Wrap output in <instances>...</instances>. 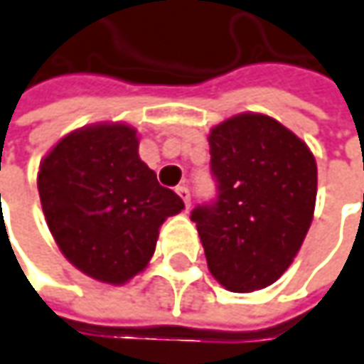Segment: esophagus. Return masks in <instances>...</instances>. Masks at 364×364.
I'll return each instance as SVG.
<instances>
[{
	"mask_svg": "<svg viewBox=\"0 0 364 364\" xmlns=\"http://www.w3.org/2000/svg\"><path fill=\"white\" fill-rule=\"evenodd\" d=\"M175 191H177V195H179V197H181V199H183V203H185V207L189 209V207H191V193H189V189H187L185 185H179V187H177Z\"/></svg>",
	"mask_w": 364,
	"mask_h": 364,
	"instance_id": "34e87169",
	"label": "esophagus"
}]
</instances>
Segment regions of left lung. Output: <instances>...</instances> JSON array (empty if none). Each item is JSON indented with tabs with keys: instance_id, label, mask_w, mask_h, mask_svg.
Here are the masks:
<instances>
[{
	"instance_id": "1",
	"label": "left lung",
	"mask_w": 364,
	"mask_h": 364,
	"mask_svg": "<svg viewBox=\"0 0 364 364\" xmlns=\"http://www.w3.org/2000/svg\"><path fill=\"white\" fill-rule=\"evenodd\" d=\"M215 201L197 205L211 275L233 293L273 285L313 221L317 163L293 131L269 115L241 113L209 133Z\"/></svg>"
}]
</instances>
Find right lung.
Returning a JSON list of instances; mask_svg holds the SVG:
<instances>
[{
  "instance_id": "add662e5",
  "label": "right lung",
  "mask_w": 364,
  "mask_h": 364,
  "mask_svg": "<svg viewBox=\"0 0 364 364\" xmlns=\"http://www.w3.org/2000/svg\"><path fill=\"white\" fill-rule=\"evenodd\" d=\"M137 149L131 125H87L59 141L37 173L47 227L61 253L109 285H123L147 267L163 221L185 207Z\"/></svg>"
}]
</instances>
